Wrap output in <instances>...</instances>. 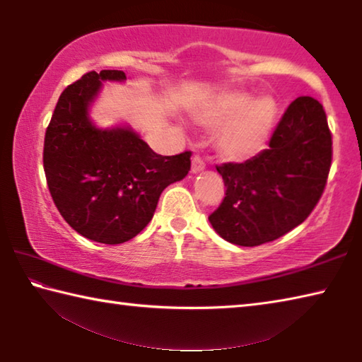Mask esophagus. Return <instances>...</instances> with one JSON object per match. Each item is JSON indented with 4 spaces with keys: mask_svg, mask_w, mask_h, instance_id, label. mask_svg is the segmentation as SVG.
<instances>
[{
    "mask_svg": "<svg viewBox=\"0 0 362 362\" xmlns=\"http://www.w3.org/2000/svg\"><path fill=\"white\" fill-rule=\"evenodd\" d=\"M204 168H206V164H204V161L199 156H194L192 159V173L193 174L201 173V170H204Z\"/></svg>",
    "mask_w": 362,
    "mask_h": 362,
    "instance_id": "1",
    "label": "esophagus"
}]
</instances>
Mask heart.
Segmentation results:
<instances>
[{
    "label": "heart",
    "instance_id": "b5f03b06",
    "mask_svg": "<svg viewBox=\"0 0 362 362\" xmlns=\"http://www.w3.org/2000/svg\"><path fill=\"white\" fill-rule=\"evenodd\" d=\"M278 107L273 97L244 90H225L196 108L194 122L217 129L216 150L226 161H246L265 148L276 122Z\"/></svg>",
    "mask_w": 362,
    "mask_h": 362
}]
</instances>
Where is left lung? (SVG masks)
I'll return each mask as SVG.
<instances>
[{
    "label": "left lung",
    "mask_w": 362,
    "mask_h": 362,
    "mask_svg": "<svg viewBox=\"0 0 362 362\" xmlns=\"http://www.w3.org/2000/svg\"><path fill=\"white\" fill-rule=\"evenodd\" d=\"M332 161V136L322 105L298 97L286 110L267 150L217 168L226 193L211 214L212 228L244 247L278 240L310 216Z\"/></svg>",
    "instance_id": "left-lung-1"
}]
</instances>
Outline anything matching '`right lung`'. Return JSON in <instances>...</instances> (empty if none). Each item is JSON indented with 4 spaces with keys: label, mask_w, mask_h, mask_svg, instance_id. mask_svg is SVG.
Masks as SVG:
<instances>
[{
    "label": "right lung",
    "mask_w": 362,
    "mask_h": 362,
    "mask_svg": "<svg viewBox=\"0 0 362 362\" xmlns=\"http://www.w3.org/2000/svg\"><path fill=\"white\" fill-rule=\"evenodd\" d=\"M118 70L89 71L70 84L54 110L45 137L49 192L65 222L103 244L137 236L156 211L163 189L185 179L192 153L161 156L127 124L97 126L90 107L103 83H124Z\"/></svg>",
    "instance_id": "right-lung-1"
}]
</instances>
